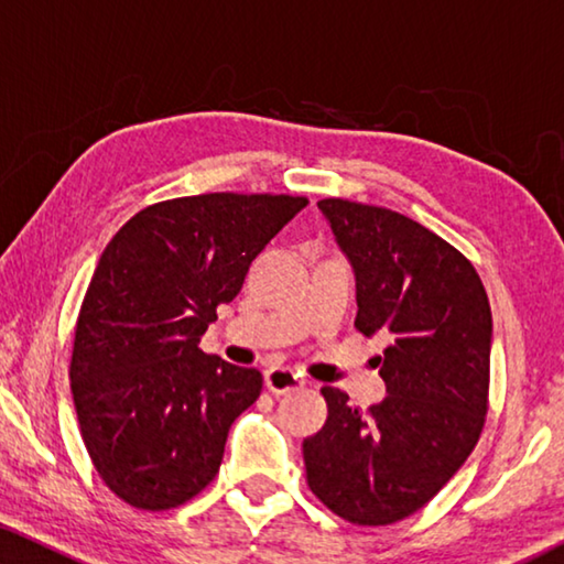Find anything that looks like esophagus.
<instances>
[{"mask_svg":"<svg viewBox=\"0 0 564 564\" xmlns=\"http://www.w3.org/2000/svg\"><path fill=\"white\" fill-rule=\"evenodd\" d=\"M265 386H269L271 393L285 395V393H291V390L303 388L305 380H303V376H299L291 368H271V370H265Z\"/></svg>","mask_w":564,"mask_h":564,"instance_id":"1","label":"esophagus"}]
</instances>
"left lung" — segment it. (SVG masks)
<instances>
[{"label": "left lung", "instance_id": "1", "mask_svg": "<svg viewBox=\"0 0 564 564\" xmlns=\"http://www.w3.org/2000/svg\"><path fill=\"white\" fill-rule=\"evenodd\" d=\"M356 273L362 336L388 395L360 410L321 388L326 425L303 441L305 480L352 524H390L431 502L480 441L492 313L475 265L431 228L383 206L318 202Z\"/></svg>", "mask_w": 564, "mask_h": 564}]
</instances>
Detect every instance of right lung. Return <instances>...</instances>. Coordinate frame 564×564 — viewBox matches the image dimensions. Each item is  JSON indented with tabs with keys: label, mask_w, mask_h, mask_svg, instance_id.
Returning <instances> with one entry per match:
<instances>
[{
	"label": "right lung",
	"mask_w": 564,
	"mask_h": 564,
	"mask_svg": "<svg viewBox=\"0 0 564 564\" xmlns=\"http://www.w3.org/2000/svg\"><path fill=\"white\" fill-rule=\"evenodd\" d=\"M305 204L228 191L171 198L131 216L104 248L76 318L69 378L91 463L131 508H178L216 477L228 427L263 378L206 356L198 340Z\"/></svg>",
	"instance_id": "1"
}]
</instances>
